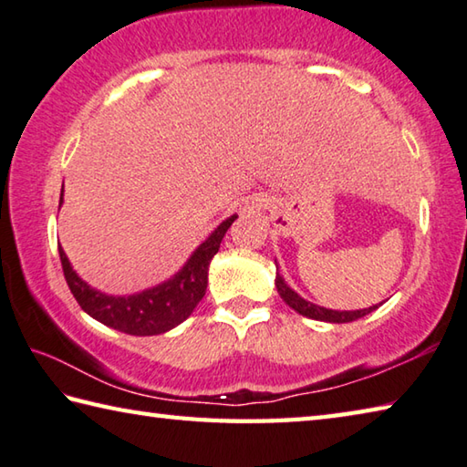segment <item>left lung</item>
I'll use <instances>...</instances> for the list:
<instances>
[{
	"mask_svg": "<svg viewBox=\"0 0 467 467\" xmlns=\"http://www.w3.org/2000/svg\"><path fill=\"white\" fill-rule=\"evenodd\" d=\"M276 291H279V296L283 297L285 304L289 307L296 309L297 314L306 316V317H312V320H320V322H330V324H347V322H355L358 317H363L367 314H371L373 309H378L379 306H373V307H365V309H357V312H337V309H326L322 306H316L312 301H306L301 296H297L296 291H293L287 283H285L283 276L276 273Z\"/></svg>",
	"mask_w": 467,
	"mask_h": 467,
	"instance_id": "obj_1",
	"label": "left lung"
}]
</instances>
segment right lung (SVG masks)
<instances>
[{
  "label": "right lung",
  "instance_id": "obj_1",
  "mask_svg": "<svg viewBox=\"0 0 467 467\" xmlns=\"http://www.w3.org/2000/svg\"><path fill=\"white\" fill-rule=\"evenodd\" d=\"M63 202V191H61ZM238 215L225 219L199 248L192 252L188 263L171 276L170 281L158 285L153 289H145L141 293L129 297L106 296L89 287L81 281L73 271L63 248L59 246V258L63 266L65 281H67L73 297L94 320L102 322L110 328L130 334V337H155L163 334L178 324H182L192 309L199 306L207 291V275L213 256L217 254L221 240Z\"/></svg>",
  "mask_w": 467,
  "mask_h": 467
}]
</instances>
